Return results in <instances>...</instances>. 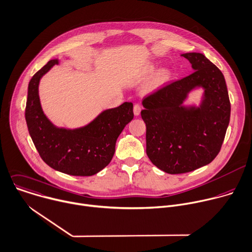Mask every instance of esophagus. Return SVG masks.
<instances>
[{"mask_svg": "<svg viewBox=\"0 0 252 252\" xmlns=\"http://www.w3.org/2000/svg\"><path fill=\"white\" fill-rule=\"evenodd\" d=\"M141 109H142V107H141V105H139V104H136L135 106H134V114L136 115V116H138V115H140V112H141Z\"/></svg>", "mask_w": 252, "mask_h": 252, "instance_id": "esophagus-1", "label": "esophagus"}]
</instances>
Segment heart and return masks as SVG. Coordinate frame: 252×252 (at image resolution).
<instances>
[{"label": "heart", "mask_w": 252, "mask_h": 252, "mask_svg": "<svg viewBox=\"0 0 252 252\" xmlns=\"http://www.w3.org/2000/svg\"><path fill=\"white\" fill-rule=\"evenodd\" d=\"M153 69H154V66H153V65H150V66H148L147 71H152ZM169 75H170V73H169L168 69H166V68L160 69V70L156 73V75L154 76V78L152 79V81H151L150 84L148 85L147 90H148V91H152V90L156 89L158 86H160L161 84H163L164 82H166V81L168 80Z\"/></svg>", "instance_id": "obj_1"}]
</instances>
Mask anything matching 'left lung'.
Segmentation results:
<instances>
[{"label":"left lung","instance_id":"obj_1","mask_svg":"<svg viewBox=\"0 0 252 252\" xmlns=\"http://www.w3.org/2000/svg\"><path fill=\"white\" fill-rule=\"evenodd\" d=\"M194 70L143 99L146 153L168 174H184L210 164L220 153L230 118L222 72L203 54L182 55ZM196 87L204 88L198 108L182 105Z\"/></svg>","mask_w":252,"mask_h":252}]
</instances>
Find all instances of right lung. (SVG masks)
I'll list each match as a JSON object with an SVG mask.
<instances>
[{"label":"right lung","instance_id":"add662e5","mask_svg":"<svg viewBox=\"0 0 252 252\" xmlns=\"http://www.w3.org/2000/svg\"><path fill=\"white\" fill-rule=\"evenodd\" d=\"M59 60L49 61L31 79L26 121L40 158L50 168L71 176H92L104 169L115 153L117 138L133 119L132 102L104 110L84 127L59 128L44 115L38 96L40 78Z\"/></svg>","mask_w":252,"mask_h":252}]
</instances>
